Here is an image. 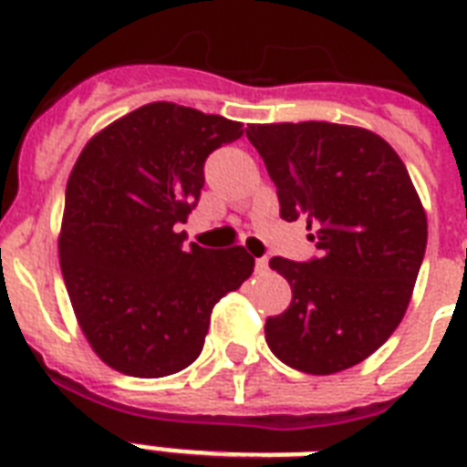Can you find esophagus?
I'll list each match as a JSON object with an SVG mask.
<instances>
[{"instance_id":"obj_1","label":"esophagus","mask_w":467,"mask_h":467,"mask_svg":"<svg viewBox=\"0 0 467 467\" xmlns=\"http://www.w3.org/2000/svg\"><path fill=\"white\" fill-rule=\"evenodd\" d=\"M256 271H259V274H264V271H269V259H266V256H262V259H256Z\"/></svg>"}]
</instances>
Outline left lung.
I'll return each instance as SVG.
<instances>
[{"mask_svg":"<svg viewBox=\"0 0 467 467\" xmlns=\"http://www.w3.org/2000/svg\"><path fill=\"white\" fill-rule=\"evenodd\" d=\"M276 183L281 218H306L317 256L269 266L291 307L266 319L276 358L329 376L383 347L402 322L427 249V215L398 152L380 135L322 120L249 126Z\"/></svg>","mask_w":467,"mask_h":467,"instance_id":"obj_1","label":"left lung"}]
</instances>
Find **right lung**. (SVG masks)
Instances as JSON below:
<instances>
[{
	"mask_svg": "<svg viewBox=\"0 0 467 467\" xmlns=\"http://www.w3.org/2000/svg\"><path fill=\"white\" fill-rule=\"evenodd\" d=\"M242 123L155 101L94 135L69 174L60 266L99 358L135 378L196 361L211 310L254 271L244 247L183 249L213 150Z\"/></svg>",
	"mask_w": 467,
	"mask_h": 467,
	"instance_id": "add662e5",
	"label": "right lung"
}]
</instances>
